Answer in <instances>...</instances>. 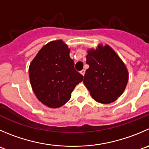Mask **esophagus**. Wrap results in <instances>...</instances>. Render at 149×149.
<instances>
[{
	"label": "esophagus",
	"mask_w": 149,
	"mask_h": 149,
	"mask_svg": "<svg viewBox=\"0 0 149 149\" xmlns=\"http://www.w3.org/2000/svg\"><path fill=\"white\" fill-rule=\"evenodd\" d=\"M80 73H81V74L82 75V76H84V74H85V70H81V71H80Z\"/></svg>",
	"instance_id": "34e87169"
}]
</instances>
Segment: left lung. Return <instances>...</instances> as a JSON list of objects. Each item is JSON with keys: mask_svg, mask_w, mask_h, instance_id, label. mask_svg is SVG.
<instances>
[{"mask_svg": "<svg viewBox=\"0 0 149 149\" xmlns=\"http://www.w3.org/2000/svg\"><path fill=\"white\" fill-rule=\"evenodd\" d=\"M84 83L97 102H113L122 95L128 81L127 68L116 53L109 46H98L86 55Z\"/></svg>", "mask_w": 149, "mask_h": 149, "instance_id": "8db88e82", "label": "left lung"}]
</instances>
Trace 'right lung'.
I'll return each mask as SVG.
<instances>
[{"label":"right lung","instance_id":"1","mask_svg":"<svg viewBox=\"0 0 149 149\" xmlns=\"http://www.w3.org/2000/svg\"><path fill=\"white\" fill-rule=\"evenodd\" d=\"M70 49L62 40L46 44L29 68L30 84L37 98L49 108H59L71 97L84 76L74 68Z\"/></svg>","mask_w":149,"mask_h":149}]
</instances>
